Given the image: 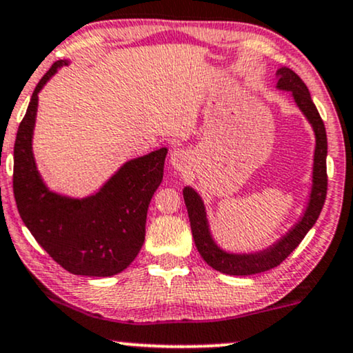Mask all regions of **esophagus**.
I'll list each match as a JSON object with an SVG mask.
<instances>
[{
    "mask_svg": "<svg viewBox=\"0 0 353 353\" xmlns=\"http://www.w3.org/2000/svg\"><path fill=\"white\" fill-rule=\"evenodd\" d=\"M169 163H171V166L176 169V171H184L187 164H189V154H187V151L184 150L172 151Z\"/></svg>",
    "mask_w": 353,
    "mask_h": 353,
    "instance_id": "obj_1",
    "label": "esophagus"
}]
</instances>
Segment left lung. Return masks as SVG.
<instances>
[{"label":"left lung","instance_id":"1","mask_svg":"<svg viewBox=\"0 0 353 353\" xmlns=\"http://www.w3.org/2000/svg\"><path fill=\"white\" fill-rule=\"evenodd\" d=\"M276 88L282 91L292 92L296 105L305 114L307 122L313 125L316 135V148H314V166H313V189L310 194V202L303 213L301 220L279 239L274 246L259 251L254 254H230L216 246V243L210 233L207 213H205V205L200 195L192 187H185L184 202L189 213L192 236H194L195 246H197L200 256L210 267L228 275H254L261 272L270 270L280 265L298 248L307 231L313 228L316 220L319 218L321 210L325 202V194H327V172H325V156H327V137H325L324 122L316 109L313 99H311L310 91L306 84L301 81L295 71L290 68H280L276 71Z\"/></svg>","mask_w":353,"mask_h":353}]
</instances>
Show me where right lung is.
<instances>
[{"label":"right lung","instance_id":"obj_1","mask_svg":"<svg viewBox=\"0 0 353 353\" xmlns=\"http://www.w3.org/2000/svg\"><path fill=\"white\" fill-rule=\"evenodd\" d=\"M63 65L68 61H55L30 97L16 135L12 190L22 221L57 264L74 275L110 276L127 269L143 246L146 212L163 181L168 150L125 163L86 199L48 190L35 166L32 133L40 89Z\"/></svg>","mask_w":353,"mask_h":353}]
</instances>
